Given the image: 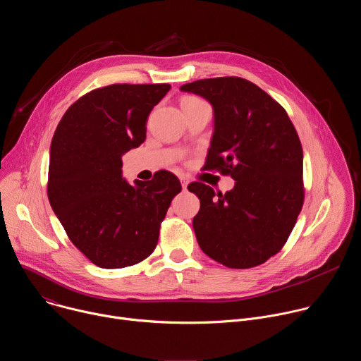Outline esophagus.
Returning a JSON list of instances; mask_svg holds the SVG:
<instances>
[{
    "label": "esophagus",
    "mask_w": 361,
    "mask_h": 361,
    "mask_svg": "<svg viewBox=\"0 0 361 361\" xmlns=\"http://www.w3.org/2000/svg\"><path fill=\"white\" fill-rule=\"evenodd\" d=\"M187 185H188V180L185 177H181V187H183V191L187 190Z\"/></svg>",
    "instance_id": "esophagus-1"
}]
</instances>
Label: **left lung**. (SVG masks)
I'll return each mask as SVG.
<instances>
[{
	"label": "left lung",
	"instance_id": "8db88e82",
	"mask_svg": "<svg viewBox=\"0 0 361 361\" xmlns=\"http://www.w3.org/2000/svg\"><path fill=\"white\" fill-rule=\"evenodd\" d=\"M180 90L213 106L205 169L221 170L235 181L233 190L217 195L204 183L188 185L200 198L192 220L198 245L230 269L260 266L286 244L302 207L297 131L279 102L244 78L198 80Z\"/></svg>",
	"mask_w": 361,
	"mask_h": 361
}]
</instances>
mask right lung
I'll return each instance as SVG.
<instances>
[{"mask_svg": "<svg viewBox=\"0 0 361 361\" xmlns=\"http://www.w3.org/2000/svg\"><path fill=\"white\" fill-rule=\"evenodd\" d=\"M170 84H113L82 95L63 116L49 148L48 200L73 244L101 269L142 262L181 191L159 171L148 183L123 178L121 157L145 140L147 120Z\"/></svg>", "mask_w": 361, "mask_h": 361, "instance_id": "right-lung-1", "label": "right lung"}]
</instances>
